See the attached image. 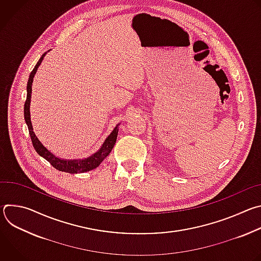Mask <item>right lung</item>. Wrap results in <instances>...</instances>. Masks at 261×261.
Instances as JSON below:
<instances>
[{
	"label": "right lung",
	"mask_w": 261,
	"mask_h": 261,
	"mask_svg": "<svg viewBox=\"0 0 261 261\" xmlns=\"http://www.w3.org/2000/svg\"><path fill=\"white\" fill-rule=\"evenodd\" d=\"M45 55H46V53L42 55V57L40 58L38 63H37L36 66L34 67L33 71L30 74V77H29L28 85H27V100H25V103H24L23 114H24V121H25V124L28 125L29 133H30V136H31V139H32V142H33V146H34V148H35L37 153H38L41 157H43L45 160H47L56 169H58L60 171H64V172H68V173H83V172H87V171H90L92 169H95L110 154L111 150H113V147H114V145L116 144V141H117L120 124H118L115 127V129L113 130V132H111L107 136V138L105 139V141L101 145L99 151H97L96 153H94L92 156H90L88 158L73 159V160L62 159V158H59L56 155H54L48 150V148H46L42 144V142L38 139V137L36 136V134L33 130V126H32V122H31V114H30L32 84H33V80H34V76H35V73H36L37 69H38V67L40 66L41 62L43 61V58L45 57Z\"/></svg>",
	"instance_id": "right-lung-1"
}]
</instances>
